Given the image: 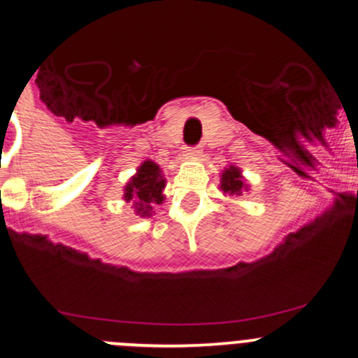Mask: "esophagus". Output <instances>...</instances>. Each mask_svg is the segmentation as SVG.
Segmentation results:
<instances>
[{
	"label": "esophagus",
	"mask_w": 358,
	"mask_h": 358,
	"mask_svg": "<svg viewBox=\"0 0 358 358\" xmlns=\"http://www.w3.org/2000/svg\"><path fill=\"white\" fill-rule=\"evenodd\" d=\"M201 152H202L201 147H189L185 150V156L188 157V159H195V157L201 156Z\"/></svg>",
	"instance_id": "obj_1"
}]
</instances>
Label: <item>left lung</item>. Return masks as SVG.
<instances>
[{"instance_id":"obj_1","label":"left lung","mask_w":358,"mask_h":358,"mask_svg":"<svg viewBox=\"0 0 358 358\" xmlns=\"http://www.w3.org/2000/svg\"><path fill=\"white\" fill-rule=\"evenodd\" d=\"M220 192L224 195H229V197H240L242 194L249 192L251 186L248 185L245 177L242 176V170L235 164H229L227 169L222 170L220 173V185H218Z\"/></svg>"}]
</instances>
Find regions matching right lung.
<instances>
[{"instance_id": "obj_1", "label": "right lung", "mask_w": 358, "mask_h": 358, "mask_svg": "<svg viewBox=\"0 0 358 358\" xmlns=\"http://www.w3.org/2000/svg\"><path fill=\"white\" fill-rule=\"evenodd\" d=\"M164 186H166V179L159 164L147 159L136 169L134 176L125 182L122 199L125 202H131L136 215L143 218L152 217L156 213V206L163 204Z\"/></svg>"}]
</instances>
